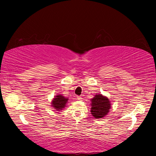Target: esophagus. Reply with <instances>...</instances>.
<instances>
[{"label":"esophagus","instance_id":"obj_1","mask_svg":"<svg viewBox=\"0 0 156 156\" xmlns=\"http://www.w3.org/2000/svg\"><path fill=\"white\" fill-rule=\"evenodd\" d=\"M77 99H78V100H79V101H80V100H82V97H80V96H78Z\"/></svg>","mask_w":156,"mask_h":156}]
</instances>
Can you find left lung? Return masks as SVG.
<instances>
[{"instance_id":"1","label":"left lung","mask_w":156,"mask_h":156,"mask_svg":"<svg viewBox=\"0 0 156 156\" xmlns=\"http://www.w3.org/2000/svg\"><path fill=\"white\" fill-rule=\"evenodd\" d=\"M91 113L96 119L102 118L107 115L111 108L110 101L108 98L102 94H96L92 99Z\"/></svg>"}]
</instances>
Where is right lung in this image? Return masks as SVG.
<instances>
[{
  "mask_svg": "<svg viewBox=\"0 0 156 156\" xmlns=\"http://www.w3.org/2000/svg\"><path fill=\"white\" fill-rule=\"evenodd\" d=\"M68 99L64 97V96L57 95L52 101V107L58 111H60L64 108Z\"/></svg>",
  "mask_w": 156,
  "mask_h": 156,
  "instance_id": "1",
  "label": "right lung"
}]
</instances>
